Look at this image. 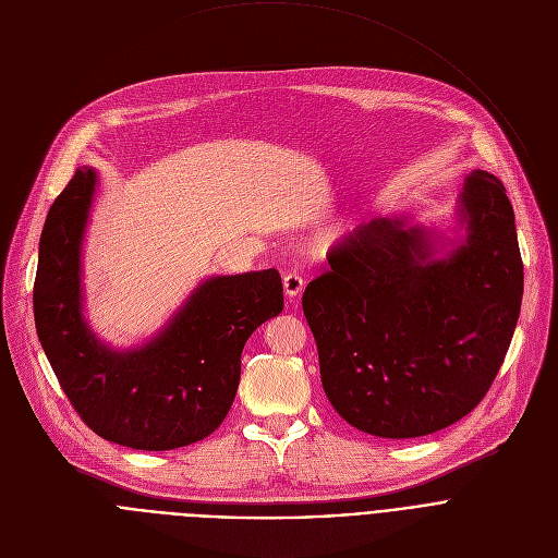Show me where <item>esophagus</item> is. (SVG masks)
Returning <instances> with one entry per match:
<instances>
[{
    "label": "esophagus",
    "instance_id": "34e87169",
    "mask_svg": "<svg viewBox=\"0 0 558 558\" xmlns=\"http://www.w3.org/2000/svg\"><path fill=\"white\" fill-rule=\"evenodd\" d=\"M283 290H286L288 299L299 296V294H301V290H303V279H301V275H296V272H288V275L283 277Z\"/></svg>",
    "mask_w": 558,
    "mask_h": 558
}]
</instances>
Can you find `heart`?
Listing matches in <instances>:
<instances>
[{"label": "heart", "instance_id": "heart-1", "mask_svg": "<svg viewBox=\"0 0 558 558\" xmlns=\"http://www.w3.org/2000/svg\"><path fill=\"white\" fill-rule=\"evenodd\" d=\"M339 236V230H328L326 234H324V243H330V241H335Z\"/></svg>", "mask_w": 558, "mask_h": 558}]
</instances>
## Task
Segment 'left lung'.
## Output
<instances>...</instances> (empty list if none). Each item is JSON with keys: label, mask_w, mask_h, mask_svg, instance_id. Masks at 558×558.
I'll use <instances>...</instances> for the list:
<instances>
[{"label": "left lung", "mask_w": 558, "mask_h": 558, "mask_svg": "<svg viewBox=\"0 0 558 558\" xmlns=\"http://www.w3.org/2000/svg\"><path fill=\"white\" fill-rule=\"evenodd\" d=\"M461 217L468 236L448 259H432L429 236L403 219L361 223L303 292L324 390L367 435H432L470 414L497 379L523 296L501 179L468 174Z\"/></svg>", "instance_id": "1"}]
</instances>
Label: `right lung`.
Listing matches in <instances>:
<instances>
[{
    "label": "right lung",
    "instance_id": "1",
    "mask_svg": "<svg viewBox=\"0 0 558 558\" xmlns=\"http://www.w3.org/2000/svg\"><path fill=\"white\" fill-rule=\"evenodd\" d=\"M95 181V170L77 168L48 210L33 288L37 337L61 390L95 435L148 452L191 446L226 418L247 337L283 311L281 275L270 268L213 277L148 345L106 348L82 317L80 288Z\"/></svg>",
    "mask_w": 558,
    "mask_h": 558
}]
</instances>
